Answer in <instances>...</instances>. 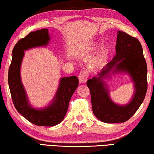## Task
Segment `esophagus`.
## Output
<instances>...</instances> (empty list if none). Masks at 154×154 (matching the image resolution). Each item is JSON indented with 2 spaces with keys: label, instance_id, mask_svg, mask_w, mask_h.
<instances>
[{
  "label": "esophagus",
  "instance_id": "esophagus-1",
  "mask_svg": "<svg viewBox=\"0 0 154 154\" xmlns=\"http://www.w3.org/2000/svg\"><path fill=\"white\" fill-rule=\"evenodd\" d=\"M79 80L80 82H82V83H85V82L87 81V78H88V75L86 74V72H83V71H82V72H80L79 76Z\"/></svg>",
  "mask_w": 154,
  "mask_h": 154
}]
</instances>
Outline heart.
I'll use <instances>...</instances> for the list:
<instances>
[{
  "label": "heart",
  "mask_w": 154,
  "mask_h": 154,
  "mask_svg": "<svg viewBox=\"0 0 154 154\" xmlns=\"http://www.w3.org/2000/svg\"><path fill=\"white\" fill-rule=\"evenodd\" d=\"M94 49V47H90V49H88L87 53H86V54H88L91 53ZM105 55H106V50L105 49H101L100 51H99L98 56H97L96 57L94 58V60H93V63H95V64L100 63L102 60H103V58H105Z\"/></svg>",
  "instance_id": "heart-1"
}]
</instances>
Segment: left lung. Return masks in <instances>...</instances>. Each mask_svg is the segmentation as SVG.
<instances>
[{"label": "left lung", "mask_w": 154, "mask_h": 154, "mask_svg": "<svg viewBox=\"0 0 154 154\" xmlns=\"http://www.w3.org/2000/svg\"><path fill=\"white\" fill-rule=\"evenodd\" d=\"M112 69V72H126L135 84V94L129 104L120 106L110 100L102 79ZM99 77L88 79L92 109L99 120L105 123H123L131 119L137 112L147 91V66L141 43L136 38L123 31H118L116 55L104 67Z\"/></svg>", "instance_id": "obj_1"}]
</instances>
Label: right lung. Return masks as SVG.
<instances>
[{
  "label": "right lung",
  "instance_id": "1",
  "mask_svg": "<svg viewBox=\"0 0 154 154\" xmlns=\"http://www.w3.org/2000/svg\"><path fill=\"white\" fill-rule=\"evenodd\" d=\"M49 40L47 29L31 32L25 38L20 39L13 48L12 61L8 70V84L15 108L28 121L40 126H54L63 120L69 102L79 84V79L76 76L61 78L54 100L48 107L37 109L29 105L20 77L23 51L44 46L47 45Z\"/></svg>",
  "mask_w": 154,
  "mask_h": 154
}]
</instances>
